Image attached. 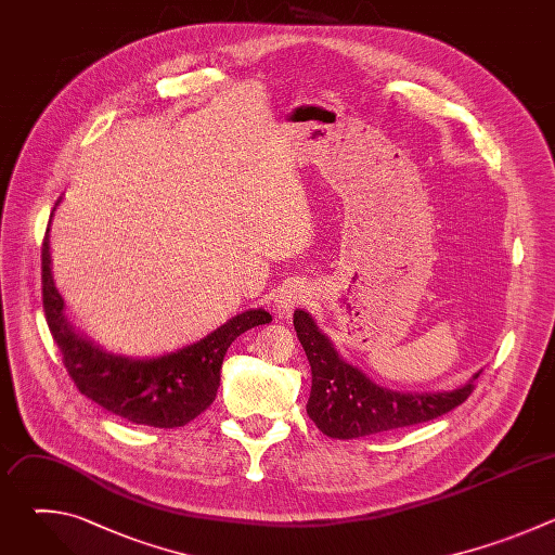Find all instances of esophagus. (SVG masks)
Returning a JSON list of instances; mask_svg holds the SVG:
<instances>
[{
  "label": "esophagus",
  "mask_w": 555,
  "mask_h": 555,
  "mask_svg": "<svg viewBox=\"0 0 555 555\" xmlns=\"http://www.w3.org/2000/svg\"><path fill=\"white\" fill-rule=\"evenodd\" d=\"M307 300H309V292L300 285H294L289 289H283V294H279L276 309H279V313H292L296 307L305 305Z\"/></svg>",
  "instance_id": "1"
}]
</instances>
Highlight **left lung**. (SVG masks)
<instances>
[{"instance_id":"left-lung-1","label":"left lung","mask_w":555,"mask_h":555,"mask_svg":"<svg viewBox=\"0 0 555 555\" xmlns=\"http://www.w3.org/2000/svg\"><path fill=\"white\" fill-rule=\"evenodd\" d=\"M294 330L311 366L307 415L332 439H358L437 420L461 406L479 377L477 373L465 386L443 392L388 390L347 364L307 311H294Z\"/></svg>"}]
</instances>
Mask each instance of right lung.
Returning <instances> with one entry per match:
<instances>
[{
  "label": "right lung",
  "instance_id": "right-lung-1",
  "mask_svg": "<svg viewBox=\"0 0 555 555\" xmlns=\"http://www.w3.org/2000/svg\"><path fill=\"white\" fill-rule=\"evenodd\" d=\"M48 232L41 248V294L46 321L65 371L86 398L131 424L180 428L193 422L215 400L228 347L244 332L272 321L266 309H248L206 338L160 358L131 360L105 353L65 321L63 298L50 272Z\"/></svg>",
  "mask_w": 555,
  "mask_h": 555
}]
</instances>
